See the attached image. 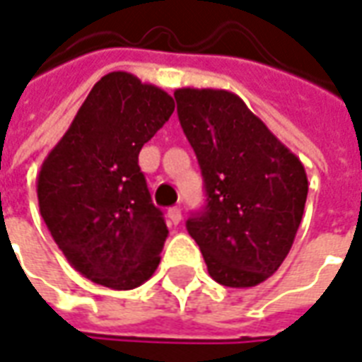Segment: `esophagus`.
Here are the masks:
<instances>
[{
    "mask_svg": "<svg viewBox=\"0 0 362 362\" xmlns=\"http://www.w3.org/2000/svg\"><path fill=\"white\" fill-rule=\"evenodd\" d=\"M168 222H170V226H178L182 222V210L178 206L168 210Z\"/></svg>",
    "mask_w": 362,
    "mask_h": 362,
    "instance_id": "esophagus-1",
    "label": "esophagus"
}]
</instances>
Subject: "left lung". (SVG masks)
<instances>
[{"label":"left lung","instance_id":"left-lung-1","mask_svg":"<svg viewBox=\"0 0 362 362\" xmlns=\"http://www.w3.org/2000/svg\"><path fill=\"white\" fill-rule=\"evenodd\" d=\"M174 98L206 188V206L188 218V233L214 281L262 284L284 264L303 218V164L230 90L186 87Z\"/></svg>","mask_w":362,"mask_h":362}]
</instances>
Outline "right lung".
Masks as SVG:
<instances>
[{
  "label": "right lung",
  "instance_id": "1",
  "mask_svg": "<svg viewBox=\"0 0 362 362\" xmlns=\"http://www.w3.org/2000/svg\"><path fill=\"white\" fill-rule=\"evenodd\" d=\"M172 112L166 90L124 71L109 73L41 164V216L69 264L95 284L134 289L160 264L168 228L139 152Z\"/></svg>",
  "mask_w": 362,
  "mask_h": 362
}]
</instances>
